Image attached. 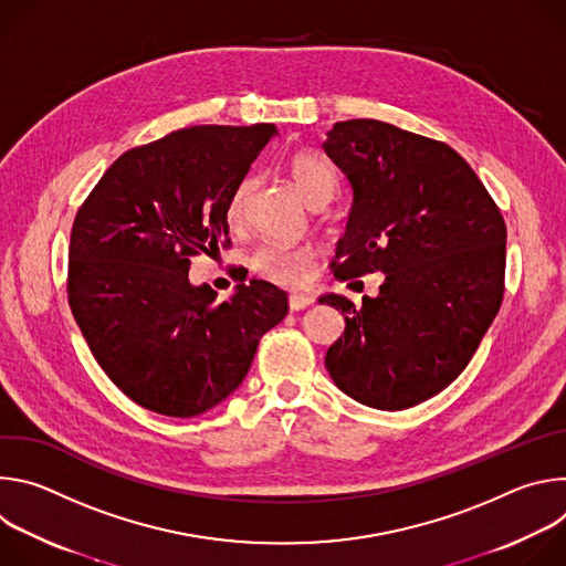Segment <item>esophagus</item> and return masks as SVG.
<instances>
[{
  "label": "esophagus",
  "mask_w": 566,
  "mask_h": 566,
  "mask_svg": "<svg viewBox=\"0 0 566 566\" xmlns=\"http://www.w3.org/2000/svg\"><path fill=\"white\" fill-rule=\"evenodd\" d=\"M315 300H313V295H308V293H293V295H289V308L291 311H302V308H306V306H311Z\"/></svg>",
  "instance_id": "34e87169"
}]
</instances>
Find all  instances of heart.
<instances>
[{"label":"heart","mask_w":566,"mask_h":566,"mask_svg":"<svg viewBox=\"0 0 566 566\" xmlns=\"http://www.w3.org/2000/svg\"><path fill=\"white\" fill-rule=\"evenodd\" d=\"M286 175L293 190L302 197V201L311 208L327 206L338 190V172L332 160L315 151H295L286 158ZM253 190V179H241L226 203V221L230 228H239L244 221L247 201ZM251 269L266 282L300 289L308 282L315 269V253L306 247H277L266 244L260 247L251 258Z\"/></svg>","instance_id":"b5f03b06"}]
</instances>
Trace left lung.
I'll list each match as a JSON object with an SVG mask.
<instances>
[{
	"label": "left lung",
	"mask_w": 566,
	"mask_h": 566,
	"mask_svg": "<svg viewBox=\"0 0 566 566\" xmlns=\"http://www.w3.org/2000/svg\"><path fill=\"white\" fill-rule=\"evenodd\" d=\"M354 188L334 277L385 273L345 315L325 365L363 406L406 410L446 389L470 363L504 300L506 223L474 170L446 143L354 118L322 143Z\"/></svg>",
	"instance_id": "obj_1"
}]
</instances>
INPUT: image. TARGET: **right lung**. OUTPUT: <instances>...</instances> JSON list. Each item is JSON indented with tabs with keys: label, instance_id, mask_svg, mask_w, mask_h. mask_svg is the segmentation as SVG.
I'll list each match as a JSON object with an SVG mask.
<instances>
[{
	"label": "right lung",
	"instance_id": "right-lung-1",
	"mask_svg": "<svg viewBox=\"0 0 566 566\" xmlns=\"http://www.w3.org/2000/svg\"><path fill=\"white\" fill-rule=\"evenodd\" d=\"M275 125H197L118 156L77 208L66 297L94 358L140 408L190 419L249 374L286 293L264 280L230 300L188 280L190 260L226 247L232 188Z\"/></svg>",
	"mask_w": 566,
	"mask_h": 566
}]
</instances>
